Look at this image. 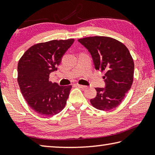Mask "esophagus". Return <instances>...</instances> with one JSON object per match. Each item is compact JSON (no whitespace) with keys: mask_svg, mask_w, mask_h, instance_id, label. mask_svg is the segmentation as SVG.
<instances>
[{"mask_svg":"<svg viewBox=\"0 0 155 155\" xmlns=\"http://www.w3.org/2000/svg\"><path fill=\"white\" fill-rule=\"evenodd\" d=\"M77 85L78 86V87H80V88H81V89H85V88H87V86H85V85H79V84H77Z\"/></svg>","mask_w":155,"mask_h":155,"instance_id":"obj_1","label":"esophagus"}]
</instances>
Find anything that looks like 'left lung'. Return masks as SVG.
<instances>
[{"label":"left lung","mask_w":155,"mask_h":155,"mask_svg":"<svg viewBox=\"0 0 155 155\" xmlns=\"http://www.w3.org/2000/svg\"><path fill=\"white\" fill-rule=\"evenodd\" d=\"M78 41L92 57L96 70L105 71V87H97L90 103L96 109L109 111L118 107L133 81L134 61L124 44L105 36L87 37Z\"/></svg>","instance_id":"obj_1"}]
</instances>
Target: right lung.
Segmentation results:
<instances>
[{
    "instance_id": "1",
    "label": "right lung",
    "mask_w": 155,
    "mask_h": 155,
    "mask_svg": "<svg viewBox=\"0 0 155 155\" xmlns=\"http://www.w3.org/2000/svg\"><path fill=\"white\" fill-rule=\"evenodd\" d=\"M74 39L51 40L30 47L18 64V82L28 105L38 114L52 116L66 104L72 85L60 86L49 81Z\"/></svg>"
}]
</instances>
